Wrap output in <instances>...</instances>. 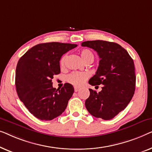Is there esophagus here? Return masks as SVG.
<instances>
[{
    "label": "esophagus",
    "mask_w": 152,
    "mask_h": 152,
    "mask_svg": "<svg viewBox=\"0 0 152 152\" xmlns=\"http://www.w3.org/2000/svg\"><path fill=\"white\" fill-rule=\"evenodd\" d=\"M79 90H80V88H78V87H74V91H75L76 92H77V91H78Z\"/></svg>",
    "instance_id": "obj_1"
}]
</instances>
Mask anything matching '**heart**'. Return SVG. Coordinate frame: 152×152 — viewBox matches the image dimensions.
I'll use <instances>...</instances> for the list:
<instances>
[{"label": "heart", "mask_w": 152, "mask_h": 152, "mask_svg": "<svg viewBox=\"0 0 152 152\" xmlns=\"http://www.w3.org/2000/svg\"><path fill=\"white\" fill-rule=\"evenodd\" d=\"M80 56L82 59L85 62L88 61H93L94 58V56L93 53L91 52L88 49H83L80 52ZM67 55H64L61 58L60 61V65L61 67H64L65 66L66 60H67ZM89 77V74L87 72H72L67 76V80L71 84L75 85L76 87H80L83 85H84L88 78Z\"/></svg>", "instance_id": "heart-1"}]
</instances>
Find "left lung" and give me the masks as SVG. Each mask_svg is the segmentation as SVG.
Returning <instances> with one entry per match:
<instances>
[{
	"label": "left lung",
	"instance_id": "obj_1",
	"mask_svg": "<svg viewBox=\"0 0 152 152\" xmlns=\"http://www.w3.org/2000/svg\"><path fill=\"white\" fill-rule=\"evenodd\" d=\"M81 45L93 49L100 59L96 73L89 83L93 86L102 85L98 93L89 89L90 95L85 100V107L94 117L112 119L125 110L134 94L136 75L133 59L115 42L89 40Z\"/></svg>",
	"mask_w": 152,
	"mask_h": 152
}]
</instances>
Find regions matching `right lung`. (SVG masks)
<instances>
[{
  "mask_svg": "<svg viewBox=\"0 0 152 152\" xmlns=\"http://www.w3.org/2000/svg\"><path fill=\"white\" fill-rule=\"evenodd\" d=\"M76 44L52 42L36 45L19 59L16 70V91L31 114L42 121L60 116L67 106L74 89L65 83L61 89L52 86L54 75L61 72L60 60Z\"/></svg>",
  "mask_w": 152,
  "mask_h": 152,
  "instance_id": "obj_1",
  "label": "right lung"
}]
</instances>
